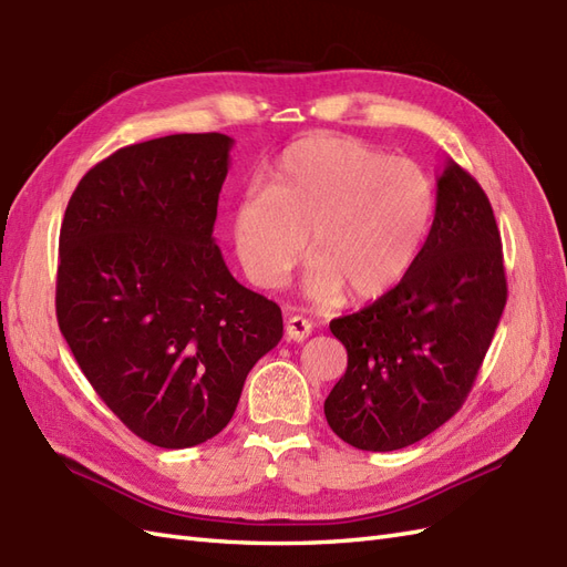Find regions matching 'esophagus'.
Returning <instances> with one entry per match:
<instances>
[{
  "instance_id": "esophagus-1",
  "label": "esophagus",
  "mask_w": 567,
  "mask_h": 567,
  "mask_svg": "<svg viewBox=\"0 0 567 567\" xmlns=\"http://www.w3.org/2000/svg\"><path fill=\"white\" fill-rule=\"evenodd\" d=\"M312 334V322L300 315H291L286 320V337L291 341H306Z\"/></svg>"
}]
</instances>
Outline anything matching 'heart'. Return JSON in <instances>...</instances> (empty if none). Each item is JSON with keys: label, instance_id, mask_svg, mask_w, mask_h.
Wrapping results in <instances>:
<instances>
[{"label": "heart", "instance_id": "1", "mask_svg": "<svg viewBox=\"0 0 567 567\" xmlns=\"http://www.w3.org/2000/svg\"><path fill=\"white\" fill-rule=\"evenodd\" d=\"M435 189L419 163L347 136H306L233 214L247 276L274 288L308 250V293L331 302L380 298L404 279L433 224Z\"/></svg>", "mask_w": 567, "mask_h": 567}]
</instances>
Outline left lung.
Segmentation results:
<instances>
[{"label":"left lung","mask_w":567,"mask_h":567,"mask_svg":"<svg viewBox=\"0 0 567 567\" xmlns=\"http://www.w3.org/2000/svg\"><path fill=\"white\" fill-rule=\"evenodd\" d=\"M507 302L503 240L486 192L447 161L431 233L411 269L372 306L329 322L349 365L324 402L343 443L392 452L457 413Z\"/></svg>","instance_id":"1"}]
</instances>
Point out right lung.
Masks as SVG:
<instances>
[{
	"instance_id": "obj_1",
	"label": "right lung",
	"mask_w": 567,
	"mask_h": 567,
	"mask_svg": "<svg viewBox=\"0 0 567 567\" xmlns=\"http://www.w3.org/2000/svg\"><path fill=\"white\" fill-rule=\"evenodd\" d=\"M230 146L209 132L117 148L60 228L62 337L105 406L165 450L224 431L284 334L281 308L233 279L212 236Z\"/></svg>"
}]
</instances>
